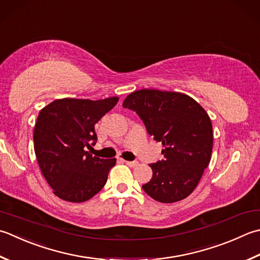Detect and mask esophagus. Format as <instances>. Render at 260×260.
Instances as JSON below:
<instances>
[{
    "label": "esophagus",
    "mask_w": 260,
    "mask_h": 260,
    "mask_svg": "<svg viewBox=\"0 0 260 260\" xmlns=\"http://www.w3.org/2000/svg\"><path fill=\"white\" fill-rule=\"evenodd\" d=\"M124 162L131 168H135V167L139 166V162H137V161H124Z\"/></svg>",
    "instance_id": "1"
}]
</instances>
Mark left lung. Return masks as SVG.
<instances>
[{
    "label": "left lung",
    "instance_id": "8db88e82",
    "mask_svg": "<svg viewBox=\"0 0 260 260\" xmlns=\"http://www.w3.org/2000/svg\"><path fill=\"white\" fill-rule=\"evenodd\" d=\"M123 107L134 110L164 145L165 159L150 165L153 175L143 190L160 203L189 196L211 161L213 128L204 108L187 94L154 89L128 94Z\"/></svg>",
    "mask_w": 260,
    "mask_h": 260
}]
</instances>
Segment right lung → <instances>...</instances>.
<instances>
[{
    "mask_svg": "<svg viewBox=\"0 0 260 260\" xmlns=\"http://www.w3.org/2000/svg\"><path fill=\"white\" fill-rule=\"evenodd\" d=\"M118 103L57 99L40 110L34 131L35 153L42 174L60 200L82 203L106 185L116 159L92 156L85 147L96 142L94 125Z\"/></svg>",
    "mask_w": 260,
    "mask_h": 260,
    "instance_id": "right-lung-1",
    "label": "right lung"
}]
</instances>
